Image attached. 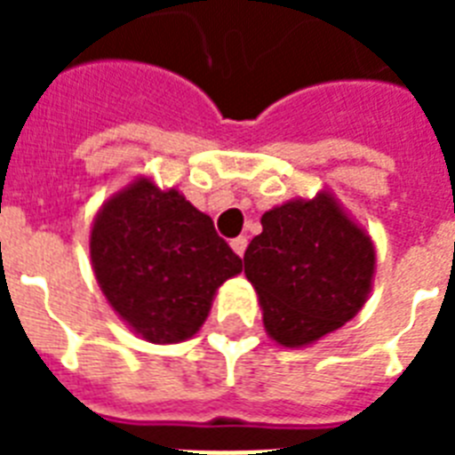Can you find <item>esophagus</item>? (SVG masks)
<instances>
[{
	"instance_id": "1",
	"label": "esophagus",
	"mask_w": 455,
	"mask_h": 455,
	"mask_svg": "<svg viewBox=\"0 0 455 455\" xmlns=\"http://www.w3.org/2000/svg\"><path fill=\"white\" fill-rule=\"evenodd\" d=\"M231 248H234L235 255L243 257L245 255V248H248V238H245V235H238V238H234V241H231Z\"/></svg>"
}]
</instances>
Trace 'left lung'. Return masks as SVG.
Listing matches in <instances>:
<instances>
[{
	"instance_id": "obj_1",
	"label": "left lung",
	"mask_w": 455,
	"mask_h": 455,
	"mask_svg": "<svg viewBox=\"0 0 455 455\" xmlns=\"http://www.w3.org/2000/svg\"><path fill=\"white\" fill-rule=\"evenodd\" d=\"M243 262L269 338L298 349L359 314L373 288L375 245L338 198L321 191L264 212Z\"/></svg>"
}]
</instances>
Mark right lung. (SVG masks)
I'll use <instances>...</instances> for the list:
<instances>
[{
  "mask_svg": "<svg viewBox=\"0 0 455 455\" xmlns=\"http://www.w3.org/2000/svg\"><path fill=\"white\" fill-rule=\"evenodd\" d=\"M89 255L99 288L130 331L153 345L193 338L243 259L212 220L151 177L113 193L96 212Z\"/></svg>",
  "mask_w": 455,
  "mask_h": 455,
  "instance_id": "1",
  "label": "right lung"
}]
</instances>
